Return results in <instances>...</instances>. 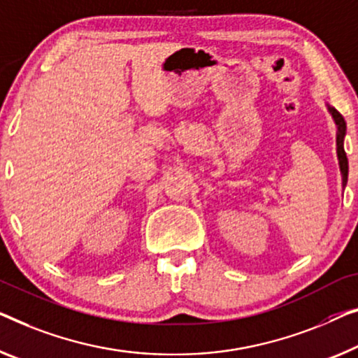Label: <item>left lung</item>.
<instances>
[{
	"label": "left lung",
	"instance_id": "8db88e82",
	"mask_svg": "<svg viewBox=\"0 0 358 358\" xmlns=\"http://www.w3.org/2000/svg\"><path fill=\"white\" fill-rule=\"evenodd\" d=\"M328 106V110L329 114H331L336 128H338V131H336V152H338V161H339V169H341V175H343V188H345V185H348V175H349V162H348V156H345V151H344V136H345V122H344V117L339 114L338 110L331 106Z\"/></svg>",
	"mask_w": 358,
	"mask_h": 358
}]
</instances>
